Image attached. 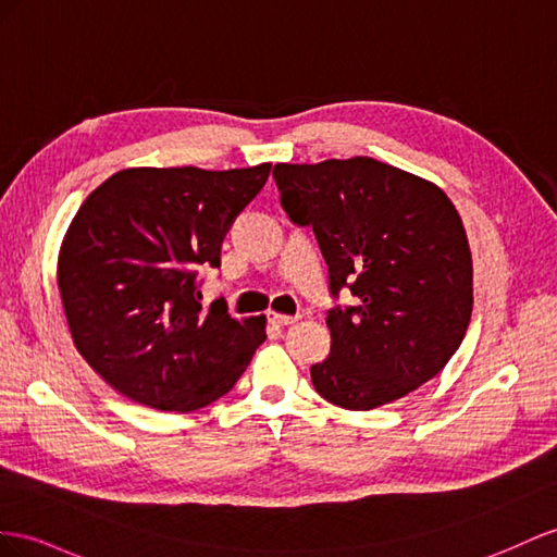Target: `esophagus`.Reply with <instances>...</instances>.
Listing matches in <instances>:
<instances>
[{
    "instance_id": "obj_1",
    "label": "esophagus",
    "mask_w": 557,
    "mask_h": 557,
    "mask_svg": "<svg viewBox=\"0 0 557 557\" xmlns=\"http://www.w3.org/2000/svg\"><path fill=\"white\" fill-rule=\"evenodd\" d=\"M270 320H273L280 326H287V324H294V322L301 320V315H282V312H270Z\"/></svg>"
}]
</instances>
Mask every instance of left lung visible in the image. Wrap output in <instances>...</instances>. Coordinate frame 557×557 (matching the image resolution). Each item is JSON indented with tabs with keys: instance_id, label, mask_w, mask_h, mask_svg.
<instances>
[{
	"instance_id": "1",
	"label": "left lung",
	"mask_w": 557,
	"mask_h": 557,
	"mask_svg": "<svg viewBox=\"0 0 557 557\" xmlns=\"http://www.w3.org/2000/svg\"><path fill=\"white\" fill-rule=\"evenodd\" d=\"M280 205L310 225L330 294V358L310 367L326 403L367 411L442 372L473 310V261L461 216L437 185L372 157L275 164Z\"/></svg>"
}]
</instances>
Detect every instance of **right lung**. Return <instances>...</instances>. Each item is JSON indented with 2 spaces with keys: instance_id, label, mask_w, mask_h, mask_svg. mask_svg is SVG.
Masks as SVG:
<instances>
[{
  "instance_id": "right-lung-1",
  "label": "right lung",
  "mask_w": 557,
  "mask_h": 557,
  "mask_svg": "<svg viewBox=\"0 0 557 557\" xmlns=\"http://www.w3.org/2000/svg\"><path fill=\"white\" fill-rule=\"evenodd\" d=\"M270 164L124 169L84 199L59 256L70 334L108 386L162 411H195L231 393L265 318L202 308V273L221 268L231 225Z\"/></svg>"
}]
</instances>
